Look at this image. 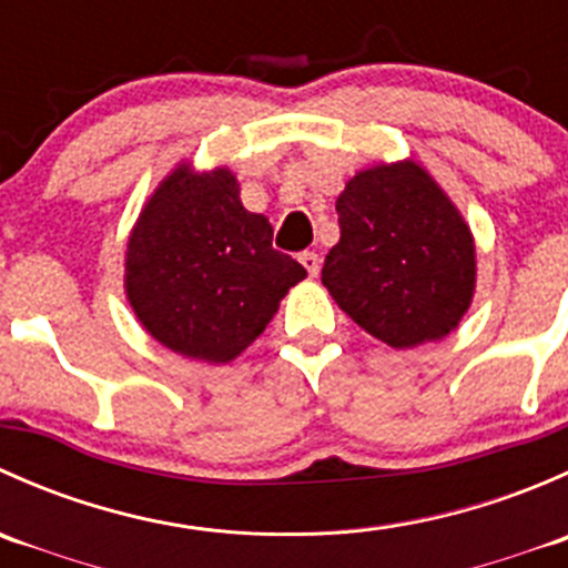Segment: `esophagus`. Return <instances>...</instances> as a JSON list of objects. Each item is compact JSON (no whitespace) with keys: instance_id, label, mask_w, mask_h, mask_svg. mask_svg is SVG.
I'll return each mask as SVG.
<instances>
[{"instance_id":"obj_1","label":"esophagus","mask_w":568,"mask_h":568,"mask_svg":"<svg viewBox=\"0 0 568 568\" xmlns=\"http://www.w3.org/2000/svg\"><path fill=\"white\" fill-rule=\"evenodd\" d=\"M300 263L307 268V274H311V277H318V272H321V257L316 255V252H302Z\"/></svg>"}]
</instances>
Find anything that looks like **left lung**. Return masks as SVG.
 <instances>
[{
    "instance_id": "1",
    "label": "left lung",
    "mask_w": 568,
    "mask_h": 568,
    "mask_svg": "<svg viewBox=\"0 0 568 568\" xmlns=\"http://www.w3.org/2000/svg\"><path fill=\"white\" fill-rule=\"evenodd\" d=\"M341 242L321 283L376 341L415 348L448 337L473 305L475 239L462 211L415 159L348 178L335 203Z\"/></svg>"
}]
</instances>
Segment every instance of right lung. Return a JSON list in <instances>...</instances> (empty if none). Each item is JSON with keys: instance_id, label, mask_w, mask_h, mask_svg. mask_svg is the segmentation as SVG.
Listing matches in <instances>:
<instances>
[{"instance_id": "1", "label": "right lung", "mask_w": 568, "mask_h": 568, "mask_svg": "<svg viewBox=\"0 0 568 568\" xmlns=\"http://www.w3.org/2000/svg\"><path fill=\"white\" fill-rule=\"evenodd\" d=\"M227 168L175 164L125 242L123 288L136 321L170 352L225 365L266 329L307 277L272 247V225L242 203Z\"/></svg>"}]
</instances>
